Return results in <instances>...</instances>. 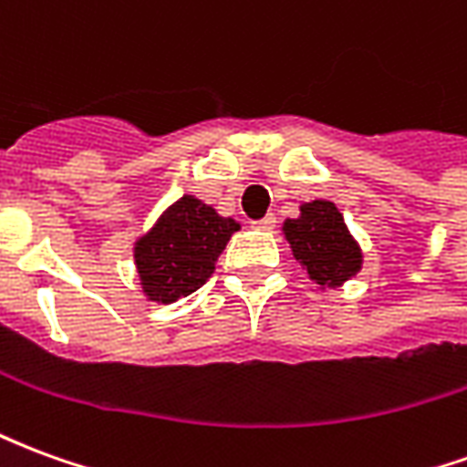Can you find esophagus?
I'll list each match as a JSON object with an SVG mask.
<instances>
[{"label":"esophagus","mask_w":467,"mask_h":467,"mask_svg":"<svg viewBox=\"0 0 467 467\" xmlns=\"http://www.w3.org/2000/svg\"><path fill=\"white\" fill-rule=\"evenodd\" d=\"M254 227V230H273L275 227V214H267V217H263V220H254V223H250Z\"/></svg>","instance_id":"34e87169"}]
</instances>
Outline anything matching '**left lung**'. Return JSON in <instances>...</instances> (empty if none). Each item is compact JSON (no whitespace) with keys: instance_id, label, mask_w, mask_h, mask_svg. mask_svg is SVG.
<instances>
[{"instance_id":"8db88e82","label":"left lung","mask_w":467,"mask_h":467,"mask_svg":"<svg viewBox=\"0 0 467 467\" xmlns=\"http://www.w3.org/2000/svg\"><path fill=\"white\" fill-rule=\"evenodd\" d=\"M283 234L295 260L320 290L343 287L362 270L360 243L333 200L300 204V214L283 223Z\"/></svg>"}]
</instances>
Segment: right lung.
<instances>
[{
  "instance_id": "obj_1",
  "label": "right lung",
  "mask_w": 467,
  "mask_h": 467,
  "mask_svg": "<svg viewBox=\"0 0 467 467\" xmlns=\"http://www.w3.org/2000/svg\"><path fill=\"white\" fill-rule=\"evenodd\" d=\"M237 230V220L223 217L194 194L174 200L157 223L134 240V270L144 297L170 305L200 290L213 277L217 257Z\"/></svg>"
}]
</instances>
